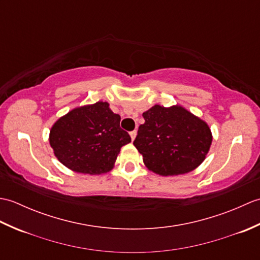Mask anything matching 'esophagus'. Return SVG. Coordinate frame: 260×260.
Segmentation results:
<instances>
[{
  "instance_id": "esophagus-1",
  "label": "esophagus",
  "mask_w": 260,
  "mask_h": 260,
  "mask_svg": "<svg viewBox=\"0 0 260 260\" xmlns=\"http://www.w3.org/2000/svg\"><path fill=\"white\" fill-rule=\"evenodd\" d=\"M136 134H137V132H136V131H133V132H131V133H129V135H131V139H132V141H134V140H135V137H136Z\"/></svg>"
}]
</instances>
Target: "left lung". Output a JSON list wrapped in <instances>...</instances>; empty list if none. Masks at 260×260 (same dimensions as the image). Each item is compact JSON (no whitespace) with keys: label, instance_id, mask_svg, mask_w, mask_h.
<instances>
[{"label":"left lung","instance_id":"left-lung-1","mask_svg":"<svg viewBox=\"0 0 260 260\" xmlns=\"http://www.w3.org/2000/svg\"><path fill=\"white\" fill-rule=\"evenodd\" d=\"M145 123L133 144L156 174L179 175L194 170L209 152L212 135L206 121L181 106L155 105L143 113Z\"/></svg>","mask_w":260,"mask_h":260}]
</instances>
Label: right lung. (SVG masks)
I'll return each instance as SVG.
<instances>
[{"label": "right lung", "instance_id": "1", "mask_svg": "<svg viewBox=\"0 0 260 260\" xmlns=\"http://www.w3.org/2000/svg\"><path fill=\"white\" fill-rule=\"evenodd\" d=\"M120 116L106 102L75 108L59 118L50 131L54 155L78 173L101 174L113 169L120 147L131 142L120 128Z\"/></svg>", "mask_w": 260, "mask_h": 260}]
</instances>
